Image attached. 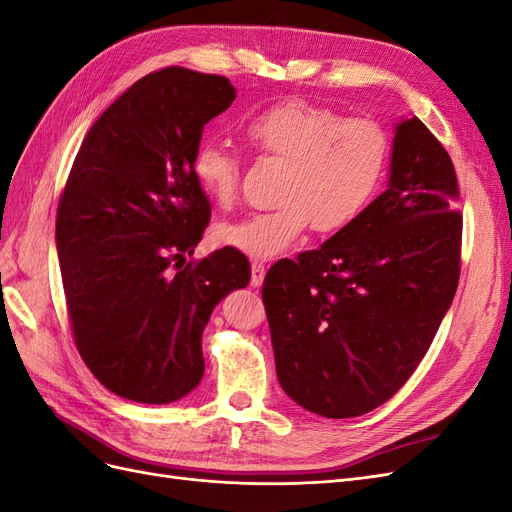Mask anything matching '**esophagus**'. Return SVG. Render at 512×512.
I'll list each match as a JSON object with an SVG mask.
<instances>
[{
  "label": "esophagus",
  "mask_w": 512,
  "mask_h": 512,
  "mask_svg": "<svg viewBox=\"0 0 512 512\" xmlns=\"http://www.w3.org/2000/svg\"><path fill=\"white\" fill-rule=\"evenodd\" d=\"M265 273H267L265 262L254 260V262H252V286H254V288H258V286L262 284V280H265Z\"/></svg>",
  "instance_id": "obj_1"
}]
</instances>
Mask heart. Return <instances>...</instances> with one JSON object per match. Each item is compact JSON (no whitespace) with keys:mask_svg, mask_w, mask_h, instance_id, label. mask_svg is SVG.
Listing matches in <instances>:
<instances>
[{"mask_svg":"<svg viewBox=\"0 0 512 512\" xmlns=\"http://www.w3.org/2000/svg\"><path fill=\"white\" fill-rule=\"evenodd\" d=\"M243 132L258 151L286 162L280 205L215 228V239L250 258L290 250L312 224L335 232L354 222L376 196L389 162V136L376 121L344 119L305 100L265 108L247 119ZM239 170V156L228 145H196L192 173L213 203L226 207L235 200Z\"/></svg>","mask_w":512,"mask_h":512,"instance_id":"b5f03b06","label":"heart"}]
</instances>
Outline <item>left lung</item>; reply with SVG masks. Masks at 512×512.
Masks as SVG:
<instances>
[{"label": "left lung", "instance_id": "1", "mask_svg": "<svg viewBox=\"0 0 512 512\" xmlns=\"http://www.w3.org/2000/svg\"><path fill=\"white\" fill-rule=\"evenodd\" d=\"M459 185L418 117L395 123L386 190L262 284L277 380L309 412L367 414L423 361L459 282Z\"/></svg>", "mask_w": 512, "mask_h": 512}]
</instances>
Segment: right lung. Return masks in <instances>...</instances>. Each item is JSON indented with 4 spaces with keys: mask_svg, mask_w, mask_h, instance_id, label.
<instances>
[{
    "mask_svg": "<svg viewBox=\"0 0 512 512\" xmlns=\"http://www.w3.org/2000/svg\"><path fill=\"white\" fill-rule=\"evenodd\" d=\"M235 98L226 76L179 66L143 76L91 126L59 200L55 243L76 348L108 391L138 404L196 389L211 312L250 284L235 247L183 267L211 215L194 149Z\"/></svg>",
    "mask_w": 512,
    "mask_h": 512,
    "instance_id": "right-lung-1",
    "label": "right lung"
}]
</instances>
